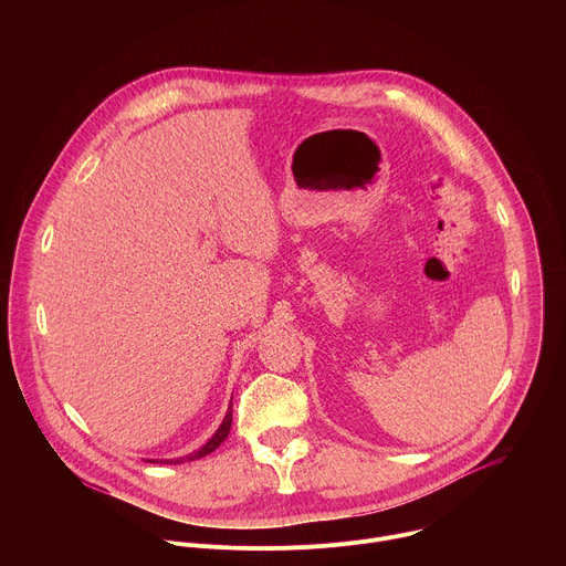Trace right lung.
<instances>
[{"instance_id":"right-lung-1","label":"right lung","mask_w":566,"mask_h":566,"mask_svg":"<svg viewBox=\"0 0 566 566\" xmlns=\"http://www.w3.org/2000/svg\"><path fill=\"white\" fill-rule=\"evenodd\" d=\"M230 426H232V398H230V406H228V412H226L221 426L217 428V432H214L199 450H195V452H190V454H186V457H179V459H149V461H151V463H184V461L201 459V457L210 454L212 450H217V448L223 443V439H226L228 432H230Z\"/></svg>"}]
</instances>
